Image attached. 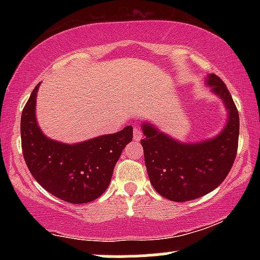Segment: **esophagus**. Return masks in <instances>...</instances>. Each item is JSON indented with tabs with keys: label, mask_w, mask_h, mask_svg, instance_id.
<instances>
[{
	"label": "esophagus",
	"mask_w": 260,
	"mask_h": 260,
	"mask_svg": "<svg viewBox=\"0 0 260 260\" xmlns=\"http://www.w3.org/2000/svg\"><path fill=\"white\" fill-rule=\"evenodd\" d=\"M142 137H143V133H142V131H140V128L134 127V129H133V139L138 142V140L142 139Z\"/></svg>",
	"instance_id": "1"
}]
</instances>
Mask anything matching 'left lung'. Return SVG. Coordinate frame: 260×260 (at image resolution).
Listing matches in <instances>:
<instances>
[{
  "label": "left lung",
  "mask_w": 260,
  "mask_h": 260,
  "mask_svg": "<svg viewBox=\"0 0 260 260\" xmlns=\"http://www.w3.org/2000/svg\"><path fill=\"white\" fill-rule=\"evenodd\" d=\"M207 84L220 96L229 112L228 123L215 138L181 143L151 123L142 124L140 140L149 180L159 194L172 202H188L208 194L222 183L237 155L240 116L229 89L215 74Z\"/></svg>",
  "instance_id": "1"
}]
</instances>
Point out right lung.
I'll use <instances>...</instances> for the list:
<instances>
[{"label": "right lung", "mask_w": 260, "mask_h": 260, "mask_svg": "<svg viewBox=\"0 0 260 260\" xmlns=\"http://www.w3.org/2000/svg\"><path fill=\"white\" fill-rule=\"evenodd\" d=\"M39 85L20 118L22 150L32 177L49 193L72 204L95 201L109 187L122 150L133 138V127L113 134L64 144L47 138L38 126L35 104Z\"/></svg>", "instance_id": "add662e5"}]
</instances>
